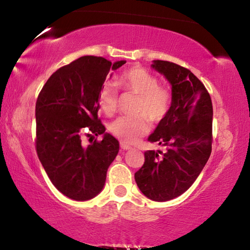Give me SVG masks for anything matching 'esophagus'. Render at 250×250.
Segmentation results:
<instances>
[{
    "label": "esophagus",
    "mask_w": 250,
    "mask_h": 250,
    "mask_svg": "<svg viewBox=\"0 0 250 250\" xmlns=\"http://www.w3.org/2000/svg\"><path fill=\"white\" fill-rule=\"evenodd\" d=\"M120 146H121V149L122 150H130V149H132V147H131V146H129V145H126L125 142H120Z\"/></svg>",
    "instance_id": "esophagus-1"
}]
</instances>
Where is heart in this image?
Wrapping results in <instances>:
<instances>
[{
    "mask_svg": "<svg viewBox=\"0 0 250 250\" xmlns=\"http://www.w3.org/2000/svg\"><path fill=\"white\" fill-rule=\"evenodd\" d=\"M117 84L125 91L138 96L133 108L137 115L119 117L110 125V132L125 142H135L149 130L147 117L158 124L167 117L173 104L172 91L160 84L156 76L139 66L125 70ZM98 101L101 111L112 116L119 103L115 84L105 83L99 92Z\"/></svg>",
    "mask_w": 250,
    "mask_h": 250,
    "instance_id": "obj_1",
    "label": "heart"
}]
</instances>
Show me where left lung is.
I'll return each mask as SVG.
<instances>
[{"label":"left lung","mask_w":250,"mask_h":250,"mask_svg":"<svg viewBox=\"0 0 250 250\" xmlns=\"http://www.w3.org/2000/svg\"><path fill=\"white\" fill-rule=\"evenodd\" d=\"M152 67L172 84V108L149 137L167 151H146L134 179L146 197L166 202L188 191L209 159L213 104L205 86L189 69L167 61H154Z\"/></svg>","instance_id":"1"}]
</instances>
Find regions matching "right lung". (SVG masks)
<instances>
[{
    "label": "right lung",
    "instance_id": "obj_1",
    "mask_svg": "<svg viewBox=\"0 0 250 250\" xmlns=\"http://www.w3.org/2000/svg\"><path fill=\"white\" fill-rule=\"evenodd\" d=\"M124 64L83 56L55 71L37 97V155L55 188L71 200L87 201L101 192L119 151V142L109 133L88 147L81 138L104 133L99 92L110 71Z\"/></svg>",
    "mask_w": 250,
    "mask_h": 250
}]
</instances>
